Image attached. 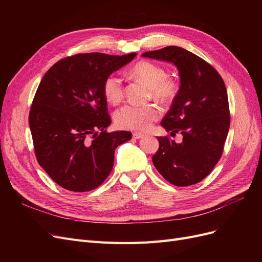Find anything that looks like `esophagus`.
Wrapping results in <instances>:
<instances>
[{"instance_id": "1", "label": "esophagus", "mask_w": 262, "mask_h": 262, "mask_svg": "<svg viewBox=\"0 0 262 262\" xmlns=\"http://www.w3.org/2000/svg\"><path fill=\"white\" fill-rule=\"evenodd\" d=\"M144 135L143 134H141V133H133V138L134 139H140V138H142Z\"/></svg>"}]
</instances>
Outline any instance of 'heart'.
<instances>
[{"label": "heart", "mask_w": 262, "mask_h": 262, "mask_svg": "<svg viewBox=\"0 0 262 262\" xmlns=\"http://www.w3.org/2000/svg\"><path fill=\"white\" fill-rule=\"evenodd\" d=\"M132 74L143 80L149 86L150 96L161 102L173 101L180 90L178 80L168 75L166 69L152 61L141 60L137 62ZM105 99L112 104H118L124 98V82L118 73L109 74L103 82ZM160 118V110L155 105L137 106L127 104L118 109L115 114L117 126L123 129L145 132Z\"/></svg>", "instance_id": "heart-1"}]
</instances>
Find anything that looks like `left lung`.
I'll list each match as a JSON object with an SVG mask.
<instances>
[{
    "label": "left lung",
    "mask_w": 262,
    "mask_h": 262,
    "mask_svg": "<svg viewBox=\"0 0 262 262\" xmlns=\"http://www.w3.org/2000/svg\"><path fill=\"white\" fill-rule=\"evenodd\" d=\"M142 56L173 62L181 76L180 90L161 125L171 136L181 133L183 142L158 137L154 166L174 186L198 184L223 154L230 125L224 80L210 63L180 47L145 52Z\"/></svg>",
    "instance_id": "8db88e82"
}]
</instances>
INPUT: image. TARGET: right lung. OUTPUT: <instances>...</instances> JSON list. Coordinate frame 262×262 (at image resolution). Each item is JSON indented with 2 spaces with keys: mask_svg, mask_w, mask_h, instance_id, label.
Segmentation results:
<instances>
[{
  "mask_svg": "<svg viewBox=\"0 0 262 262\" xmlns=\"http://www.w3.org/2000/svg\"><path fill=\"white\" fill-rule=\"evenodd\" d=\"M135 56L76 54L53 64L41 79L30 128L38 163L60 187L98 188L113 170L116 148L132 139L129 132H107L112 120L103 82Z\"/></svg>",
  "mask_w": 262,
  "mask_h": 262,
  "instance_id": "1",
  "label": "right lung"
}]
</instances>
